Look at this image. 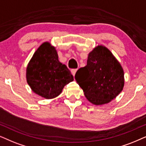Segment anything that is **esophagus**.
<instances>
[{
    "label": "esophagus",
    "mask_w": 146,
    "mask_h": 146,
    "mask_svg": "<svg viewBox=\"0 0 146 146\" xmlns=\"http://www.w3.org/2000/svg\"><path fill=\"white\" fill-rule=\"evenodd\" d=\"M77 71V69H71V73H72V75H73V76H75V73H76Z\"/></svg>",
    "instance_id": "1"
}]
</instances>
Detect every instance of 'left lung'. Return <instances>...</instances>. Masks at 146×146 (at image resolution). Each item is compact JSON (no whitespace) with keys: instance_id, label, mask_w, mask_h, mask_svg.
Instances as JSON below:
<instances>
[{"instance_id":"obj_1","label":"left lung","mask_w":146,"mask_h":146,"mask_svg":"<svg viewBox=\"0 0 146 146\" xmlns=\"http://www.w3.org/2000/svg\"><path fill=\"white\" fill-rule=\"evenodd\" d=\"M75 78L87 100L97 106L115 99L124 85L122 67L110 50L102 45L89 53L87 65L78 69Z\"/></svg>"}]
</instances>
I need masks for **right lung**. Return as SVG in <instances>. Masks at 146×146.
<instances>
[{"mask_svg":"<svg viewBox=\"0 0 146 146\" xmlns=\"http://www.w3.org/2000/svg\"><path fill=\"white\" fill-rule=\"evenodd\" d=\"M27 81L36 94L53 99L61 93L65 85L73 81V77L67 66L59 62L55 47L45 42L29 61Z\"/></svg>","mask_w":146,"mask_h":146,"instance_id":"add662e5","label":"right lung"}]
</instances>
